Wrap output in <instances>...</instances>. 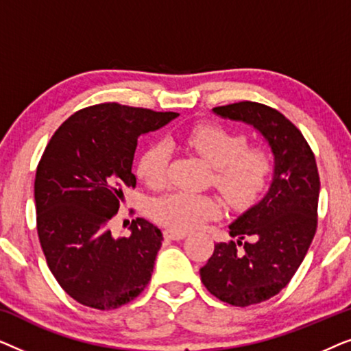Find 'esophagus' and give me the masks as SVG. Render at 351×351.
Here are the masks:
<instances>
[{
	"label": "esophagus",
	"instance_id": "34e87169",
	"mask_svg": "<svg viewBox=\"0 0 351 351\" xmlns=\"http://www.w3.org/2000/svg\"><path fill=\"white\" fill-rule=\"evenodd\" d=\"M165 234H166V238L174 239V241H179V239H184L186 237L185 232H179V230H174V228H167Z\"/></svg>",
	"mask_w": 351,
	"mask_h": 351
}]
</instances>
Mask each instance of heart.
<instances>
[{
  "instance_id": "obj_1",
  "label": "heart",
  "mask_w": 351,
  "mask_h": 351,
  "mask_svg": "<svg viewBox=\"0 0 351 351\" xmlns=\"http://www.w3.org/2000/svg\"><path fill=\"white\" fill-rule=\"evenodd\" d=\"M171 147L182 145L195 152L214 167V184L233 206H243L257 196L271 169L270 155L262 147H247L243 134L228 131L217 124H196L171 138ZM169 150L166 145H152L141 156L137 174L150 189L166 184ZM220 206L209 195L174 191L152 204V215L169 228L186 232L217 217Z\"/></svg>"
}]
</instances>
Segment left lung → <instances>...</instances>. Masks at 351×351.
<instances>
[{"label":"left lung","mask_w":351,"mask_h":351,"mask_svg":"<svg viewBox=\"0 0 351 351\" xmlns=\"http://www.w3.org/2000/svg\"><path fill=\"white\" fill-rule=\"evenodd\" d=\"M213 112L262 134L273 153V177L265 196L228 225L237 241L215 244L201 281L230 305L261 304L285 289L313 241L318 167L305 137L278 110L244 100Z\"/></svg>","instance_id":"left-lung-1"}]
</instances>
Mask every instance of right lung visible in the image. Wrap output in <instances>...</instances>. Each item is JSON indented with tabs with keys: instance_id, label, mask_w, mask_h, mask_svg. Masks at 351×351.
Wrapping results in <instances>:
<instances>
[{
	"instance_id": "obj_1",
	"label": "right lung",
	"mask_w": 351,
	"mask_h": 351,
	"mask_svg": "<svg viewBox=\"0 0 351 351\" xmlns=\"http://www.w3.org/2000/svg\"><path fill=\"white\" fill-rule=\"evenodd\" d=\"M179 117L119 104L83 108L60 124L35 177L36 228L47 267L81 305L114 310L150 281L161 230L145 219L114 238L110 220L123 190L136 186L137 138Z\"/></svg>"
}]
</instances>
